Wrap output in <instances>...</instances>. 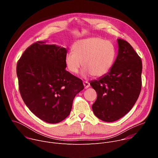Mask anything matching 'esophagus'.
<instances>
[{"instance_id": "obj_1", "label": "esophagus", "mask_w": 158, "mask_h": 158, "mask_svg": "<svg viewBox=\"0 0 158 158\" xmlns=\"http://www.w3.org/2000/svg\"><path fill=\"white\" fill-rule=\"evenodd\" d=\"M83 84H84V86L85 89H87V88L89 87V86H90V84L87 81H84L83 82Z\"/></svg>"}]
</instances>
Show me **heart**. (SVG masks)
Instances as JSON below:
<instances>
[{
  "label": "heart",
  "instance_id": "1",
  "mask_svg": "<svg viewBox=\"0 0 158 158\" xmlns=\"http://www.w3.org/2000/svg\"><path fill=\"white\" fill-rule=\"evenodd\" d=\"M73 52L65 55V65L73 74H77L83 64L84 76L102 77L113 65L116 51L112 44L99 37H90L76 41Z\"/></svg>",
  "mask_w": 158,
  "mask_h": 158
}]
</instances>
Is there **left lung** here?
Segmentation results:
<instances>
[{
    "label": "left lung",
    "mask_w": 158,
    "mask_h": 158,
    "mask_svg": "<svg viewBox=\"0 0 158 158\" xmlns=\"http://www.w3.org/2000/svg\"><path fill=\"white\" fill-rule=\"evenodd\" d=\"M118 56L110 71L90 82L98 95L93 112L105 122L117 121L128 113L141 89V58L127 41L118 39Z\"/></svg>",
    "instance_id": "obj_1"
}]
</instances>
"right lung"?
<instances>
[{
	"label": "right lung",
	"mask_w": 158,
	"mask_h": 158,
	"mask_svg": "<svg viewBox=\"0 0 158 158\" xmlns=\"http://www.w3.org/2000/svg\"><path fill=\"white\" fill-rule=\"evenodd\" d=\"M46 42L38 41L24 51L17 62V75L27 107L41 120L56 124L69 115L84 85L65 69L67 49Z\"/></svg>",
	"instance_id": "obj_1"
}]
</instances>
